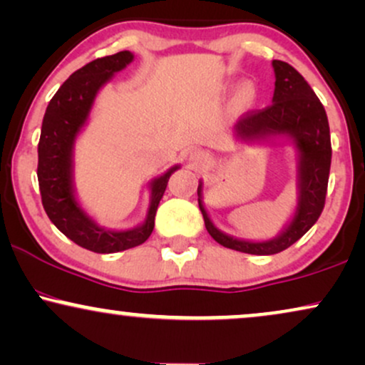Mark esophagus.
Returning a JSON list of instances; mask_svg holds the SVG:
<instances>
[{"label": "esophagus", "mask_w": 365, "mask_h": 365, "mask_svg": "<svg viewBox=\"0 0 365 365\" xmlns=\"http://www.w3.org/2000/svg\"><path fill=\"white\" fill-rule=\"evenodd\" d=\"M207 156L205 151H200V150H193L190 153V160L193 161V163H204V161H207Z\"/></svg>", "instance_id": "34e87169"}]
</instances>
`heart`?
<instances>
[{
	"instance_id": "obj_1",
	"label": "heart",
	"mask_w": 365,
	"mask_h": 365,
	"mask_svg": "<svg viewBox=\"0 0 365 365\" xmlns=\"http://www.w3.org/2000/svg\"><path fill=\"white\" fill-rule=\"evenodd\" d=\"M241 96H242V99L244 101H249L252 98V89L249 86H244L242 87V91H241Z\"/></svg>"
}]
</instances>
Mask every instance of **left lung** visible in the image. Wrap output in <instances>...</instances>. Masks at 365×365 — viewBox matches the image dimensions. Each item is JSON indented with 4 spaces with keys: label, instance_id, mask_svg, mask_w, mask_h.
Segmentation results:
<instances>
[{
    "label": "left lung",
    "instance_id": "obj_1",
    "mask_svg": "<svg viewBox=\"0 0 365 365\" xmlns=\"http://www.w3.org/2000/svg\"><path fill=\"white\" fill-rule=\"evenodd\" d=\"M273 104L259 113H249L234 126L241 143H279L292 145L297 153V207L278 236L266 241L234 237L212 222L204 205V182H198V207L205 227L220 246L256 256L284 251L303 237L317 222L325 205L329 185L331 145L327 113L320 99L289 63L273 60Z\"/></svg>",
    "mask_w": 365,
    "mask_h": 365
}]
</instances>
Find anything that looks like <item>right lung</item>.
Segmentation results:
<instances>
[{
    "label": "right lung",
    "instance_id": "obj_1",
    "mask_svg": "<svg viewBox=\"0 0 365 365\" xmlns=\"http://www.w3.org/2000/svg\"><path fill=\"white\" fill-rule=\"evenodd\" d=\"M135 60L129 50L96 58L72 73L60 86L45 110L38 143V185L41 204L63 236L99 255L126 251L151 236L158 204L167 190L168 180L180 165L148 183L150 205L141 224L131 229H108L99 225L81 205L73 183V150L76 141L91 118L99 91Z\"/></svg>",
    "mask_w": 365,
    "mask_h": 365
}]
</instances>
